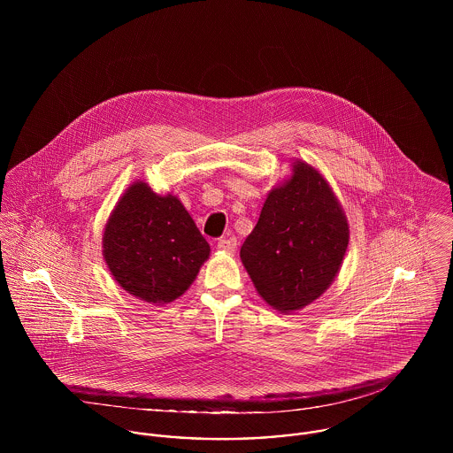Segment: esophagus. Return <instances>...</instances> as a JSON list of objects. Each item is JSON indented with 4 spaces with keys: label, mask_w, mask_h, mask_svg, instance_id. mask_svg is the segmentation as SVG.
Wrapping results in <instances>:
<instances>
[{
    "label": "esophagus",
    "mask_w": 453,
    "mask_h": 453,
    "mask_svg": "<svg viewBox=\"0 0 453 453\" xmlns=\"http://www.w3.org/2000/svg\"><path fill=\"white\" fill-rule=\"evenodd\" d=\"M218 250H221V251H228V253H234V251L237 250V239H235V237L219 239V241H218Z\"/></svg>",
    "instance_id": "esophagus-1"
}]
</instances>
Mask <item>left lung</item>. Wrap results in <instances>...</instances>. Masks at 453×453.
Returning a JSON list of instances; mask_svg holds the SVG:
<instances>
[{
    "label": "left lung",
    "instance_id": "8db88e82",
    "mask_svg": "<svg viewBox=\"0 0 453 453\" xmlns=\"http://www.w3.org/2000/svg\"><path fill=\"white\" fill-rule=\"evenodd\" d=\"M347 244L349 226L336 196L316 169L298 162L291 180L266 196L241 259L263 300L291 312L327 289Z\"/></svg>",
    "mask_w": 453,
    "mask_h": 453
}]
</instances>
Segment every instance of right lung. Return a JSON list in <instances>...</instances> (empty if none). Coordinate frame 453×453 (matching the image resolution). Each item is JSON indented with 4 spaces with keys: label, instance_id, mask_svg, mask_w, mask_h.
I'll return each mask as SVG.
<instances>
[{
    "label": "right lung",
    "instance_id": "obj_1",
    "mask_svg": "<svg viewBox=\"0 0 453 453\" xmlns=\"http://www.w3.org/2000/svg\"><path fill=\"white\" fill-rule=\"evenodd\" d=\"M103 248L115 280L150 303L181 296L211 251L183 203L173 195L153 194L141 181L111 212Z\"/></svg>",
    "mask_w": 453,
    "mask_h": 453
}]
</instances>
